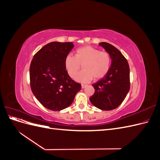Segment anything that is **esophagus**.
<instances>
[{"label": "esophagus", "mask_w": 160, "mask_h": 160, "mask_svg": "<svg viewBox=\"0 0 160 160\" xmlns=\"http://www.w3.org/2000/svg\"><path fill=\"white\" fill-rule=\"evenodd\" d=\"M86 86H87V85H85V84H82V85H81V88H82V89H83V88H85Z\"/></svg>", "instance_id": "obj_1"}]
</instances>
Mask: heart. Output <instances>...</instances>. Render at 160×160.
Here are the masks:
<instances>
[{"label": "heart", "instance_id": "1", "mask_svg": "<svg viewBox=\"0 0 160 160\" xmlns=\"http://www.w3.org/2000/svg\"><path fill=\"white\" fill-rule=\"evenodd\" d=\"M111 65V57L105 51H100L91 46L80 47L75 51V55H67L65 59V67L69 76L75 78L77 72L83 67V71L75 78L77 81L88 83L93 78H103L109 72Z\"/></svg>", "mask_w": 160, "mask_h": 160}]
</instances>
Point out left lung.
I'll return each instance as SVG.
<instances>
[{
    "instance_id": "8db88e82",
    "label": "left lung",
    "mask_w": 160,
    "mask_h": 160,
    "mask_svg": "<svg viewBox=\"0 0 160 160\" xmlns=\"http://www.w3.org/2000/svg\"><path fill=\"white\" fill-rule=\"evenodd\" d=\"M103 47L111 57V65L108 74L92 85L95 93L89 98L95 107L101 110H113L122 104L130 89L129 67L127 59L117 48L102 42Z\"/></svg>"
}]
</instances>
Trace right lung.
Returning a JSON list of instances; mask_svg holds the SVG:
<instances>
[{
	"instance_id": "1",
	"label": "right lung",
	"mask_w": 160,
	"mask_h": 160,
	"mask_svg": "<svg viewBox=\"0 0 160 160\" xmlns=\"http://www.w3.org/2000/svg\"><path fill=\"white\" fill-rule=\"evenodd\" d=\"M74 45L71 42H51L34 55L30 65L33 95L48 109L61 111L72 103L81 89L69 76L65 59Z\"/></svg>"
}]
</instances>
